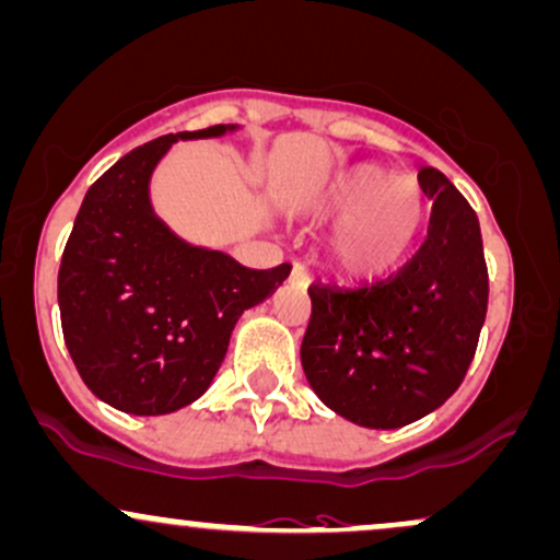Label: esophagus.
I'll list each match as a JSON object with an SVG mask.
<instances>
[{"mask_svg":"<svg viewBox=\"0 0 560 560\" xmlns=\"http://www.w3.org/2000/svg\"><path fill=\"white\" fill-rule=\"evenodd\" d=\"M292 281H298V284H308V268L300 266V262H294V266H292Z\"/></svg>","mask_w":560,"mask_h":560,"instance_id":"34e87169","label":"esophagus"}]
</instances>
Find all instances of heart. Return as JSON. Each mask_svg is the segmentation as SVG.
I'll use <instances>...</instances> for the list:
<instances>
[{"label": "heart", "instance_id": "1", "mask_svg": "<svg viewBox=\"0 0 560 560\" xmlns=\"http://www.w3.org/2000/svg\"><path fill=\"white\" fill-rule=\"evenodd\" d=\"M308 212L337 218L327 236V262L342 279L364 281L407 260L425 223V196L409 177L353 164L313 190Z\"/></svg>", "mask_w": 560, "mask_h": 560}]
</instances>
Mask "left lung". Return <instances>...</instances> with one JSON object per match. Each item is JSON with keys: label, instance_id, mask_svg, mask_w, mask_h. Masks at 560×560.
<instances>
[{"label": "left lung", "instance_id": "8db88e82", "mask_svg": "<svg viewBox=\"0 0 560 560\" xmlns=\"http://www.w3.org/2000/svg\"><path fill=\"white\" fill-rule=\"evenodd\" d=\"M428 238L398 273L361 290L313 284L300 361L313 393L361 428L393 430L463 383L489 303L481 229L444 172L422 167Z\"/></svg>", "mask_w": 560, "mask_h": 560}]
</instances>
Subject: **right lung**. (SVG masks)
<instances>
[{
	"label": "right lung",
	"mask_w": 560,
	"mask_h": 560,
	"mask_svg": "<svg viewBox=\"0 0 560 560\" xmlns=\"http://www.w3.org/2000/svg\"><path fill=\"white\" fill-rule=\"evenodd\" d=\"M238 125L164 135L121 156L79 207L58 273L63 340L84 385L108 407L170 415L218 374L238 316L290 276L252 270L196 247L151 207V175L177 140L223 138Z\"/></svg>",
	"instance_id": "1"
}]
</instances>
